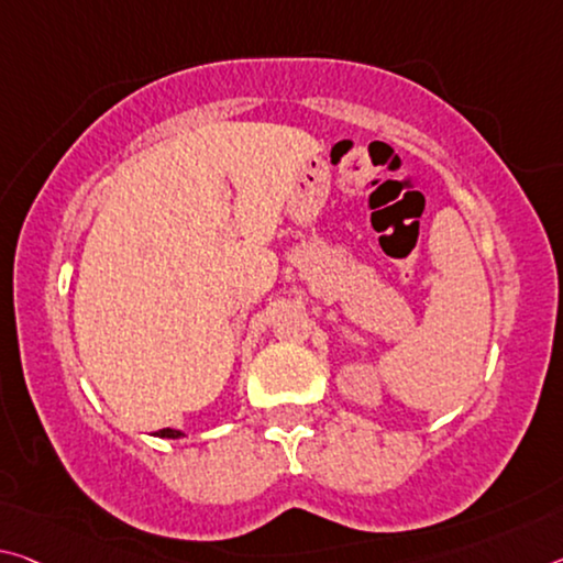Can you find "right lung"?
Listing matches in <instances>:
<instances>
[{
	"label": "right lung",
	"instance_id": "obj_1",
	"mask_svg": "<svg viewBox=\"0 0 563 563\" xmlns=\"http://www.w3.org/2000/svg\"><path fill=\"white\" fill-rule=\"evenodd\" d=\"M155 435H159V439H180V431H175V428H163V431H157Z\"/></svg>",
	"mask_w": 563,
	"mask_h": 563
}]
</instances>
